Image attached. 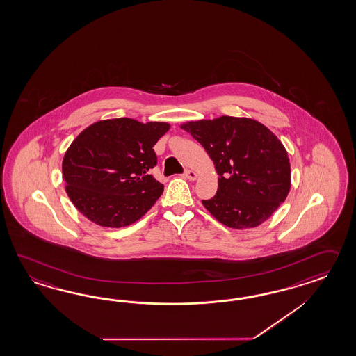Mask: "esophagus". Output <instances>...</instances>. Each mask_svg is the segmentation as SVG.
<instances>
[{"label": "esophagus", "instance_id": "1", "mask_svg": "<svg viewBox=\"0 0 356 356\" xmlns=\"http://www.w3.org/2000/svg\"><path fill=\"white\" fill-rule=\"evenodd\" d=\"M184 176L188 179V180H191V181H194V180H197V177H198V174L195 172V171H193V170H186L185 171V174Z\"/></svg>", "mask_w": 356, "mask_h": 356}]
</instances>
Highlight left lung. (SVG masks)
Here are the masks:
<instances>
[{
  "mask_svg": "<svg viewBox=\"0 0 356 356\" xmlns=\"http://www.w3.org/2000/svg\"><path fill=\"white\" fill-rule=\"evenodd\" d=\"M206 149L218 175L216 195L202 200L222 225L250 229L265 222L291 191V163L282 141L261 122L221 115L182 123Z\"/></svg>",
  "mask_w": 356,
  "mask_h": 356,
  "instance_id": "8db88e82",
  "label": "left lung"
}]
</instances>
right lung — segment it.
I'll list each match as a JSON object with an SVG mask.
<instances>
[{"label":"right lung","instance_id":"obj_1","mask_svg":"<svg viewBox=\"0 0 356 356\" xmlns=\"http://www.w3.org/2000/svg\"><path fill=\"white\" fill-rule=\"evenodd\" d=\"M170 127L124 117L79 132L61 163L74 207L103 227L129 226L144 216L163 193V185L147 174L156 165L153 147Z\"/></svg>","mask_w":356,"mask_h":356}]
</instances>
